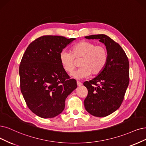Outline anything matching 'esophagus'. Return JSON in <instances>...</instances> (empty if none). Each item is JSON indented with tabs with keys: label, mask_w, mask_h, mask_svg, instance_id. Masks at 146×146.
I'll return each mask as SVG.
<instances>
[{
	"label": "esophagus",
	"mask_w": 146,
	"mask_h": 146,
	"mask_svg": "<svg viewBox=\"0 0 146 146\" xmlns=\"http://www.w3.org/2000/svg\"><path fill=\"white\" fill-rule=\"evenodd\" d=\"M77 85L79 86H79H81L82 85V83L80 82H79V81H77Z\"/></svg>",
	"instance_id": "1"
}]
</instances>
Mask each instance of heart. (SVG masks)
<instances>
[{
  "mask_svg": "<svg viewBox=\"0 0 146 146\" xmlns=\"http://www.w3.org/2000/svg\"><path fill=\"white\" fill-rule=\"evenodd\" d=\"M108 59V53L104 45H96L87 41H80L71 48V53L62 52L59 55L60 62L64 70L72 73L76 67V61H79V68L72 74L75 79L88 78L99 74L104 70ZM76 59V60L75 59Z\"/></svg>",
  "mask_w": 146,
  "mask_h": 146,
  "instance_id": "heart-1",
  "label": "heart"
}]
</instances>
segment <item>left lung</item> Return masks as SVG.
<instances>
[{
    "label": "left lung",
    "instance_id": "left-lung-1",
    "mask_svg": "<svg viewBox=\"0 0 146 146\" xmlns=\"http://www.w3.org/2000/svg\"><path fill=\"white\" fill-rule=\"evenodd\" d=\"M98 39L106 46L108 59L104 70L84 85L88 90L84 100L85 110L95 117L109 115L119 108L129 83V62L126 53L118 43L104 34L86 36Z\"/></svg>",
    "mask_w": 146,
    "mask_h": 146
}]
</instances>
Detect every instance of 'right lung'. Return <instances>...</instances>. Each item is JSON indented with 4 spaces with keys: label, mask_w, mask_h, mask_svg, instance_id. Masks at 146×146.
Listing matches in <instances>:
<instances>
[{
    "label": "right lung",
    "mask_w": 146,
    "mask_h": 146,
    "mask_svg": "<svg viewBox=\"0 0 146 146\" xmlns=\"http://www.w3.org/2000/svg\"><path fill=\"white\" fill-rule=\"evenodd\" d=\"M75 38L44 35L31 42L19 66L20 90L29 109L43 118L64 111L67 97L77 88L59 59L62 49Z\"/></svg>",
    "instance_id": "right-lung-1"
}]
</instances>
